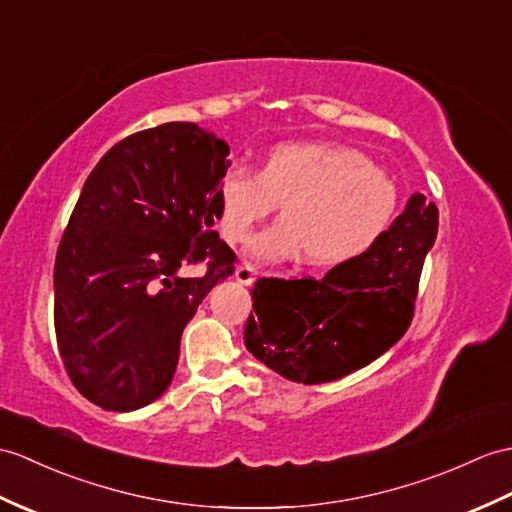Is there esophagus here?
Wrapping results in <instances>:
<instances>
[{
    "label": "esophagus",
    "instance_id": "1",
    "mask_svg": "<svg viewBox=\"0 0 512 512\" xmlns=\"http://www.w3.org/2000/svg\"><path fill=\"white\" fill-rule=\"evenodd\" d=\"M255 277H257V268L251 266V264H240V266L235 268V279H237V283L253 285V283H255Z\"/></svg>",
    "mask_w": 512,
    "mask_h": 512
}]
</instances>
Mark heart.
<instances>
[{
  "mask_svg": "<svg viewBox=\"0 0 512 512\" xmlns=\"http://www.w3.org/2000/svg\"><path fill=\"white\" fill-rule=\"evenodd\" d=\"M399 187L360 150L334 141H288L270 148L257 172L233 168L218 185L220 231L242 244L281 205V216L248 244L264 264L305 255L340 266L373 248L399 211Z\"/></svg>",
  "mask_w": 512,
  "mask_h": 512,
  "instance_id": "1",
  "label": "heart"
}]
</instances>
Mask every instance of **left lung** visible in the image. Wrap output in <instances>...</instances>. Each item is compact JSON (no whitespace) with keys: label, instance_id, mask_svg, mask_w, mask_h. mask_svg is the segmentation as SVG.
I'll return each mask as SVG.
<instances>
[{"label":"left lung","instance_id":"obj_1","mask_svg":"<svg viewBox=\"0 0 512 512\" xmlns=\"http://www.w3.org/2000/svg\"><path fill=\"white\" fill-rule=\"evenodd\" d=\"M438 209L412 194L366 253L316 279H259L244 344L259 362L299 384H325L364 368L406 334Z\"/></svg>","mask_w":512,"mask_h":512}]
</instances>
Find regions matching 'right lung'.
Listing matches in <instances>:
<instances>
[{"label":"right lung","mask_w":512,"mask_h":512,"mask_svg":"<svg viewBox=\"0 0 512 512\" xmlns=\"http://www.w3.org/2000/svg\"><path fill=\"white\" fill-rule=\"evenodd\" d=\"M229 144L192 122L141 130L91 170L58 246L54 327L71 382L130 412L168 390L185 325L235 253L220 240ZM205 260L202 278L182 270Z\"/></svg>","instance_id":"add662e5"}]
</instances>
